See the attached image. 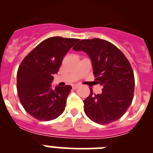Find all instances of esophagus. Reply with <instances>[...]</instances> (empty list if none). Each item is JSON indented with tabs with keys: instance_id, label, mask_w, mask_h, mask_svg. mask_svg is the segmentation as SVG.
<instances>
[{
	"instance_id": "34e87169",
	"label": "esophagus",
	"mask_w": 153,
	"mask_h": 153,
	"mask_svg": "<svg viewBox=\"0 0 153 153\" xmlns=\"http://www.w3.org/2000/svg\"><path fill=\"white\" fill-rule=\"evenodd\" d=\"M79 84H74V85H73V86H72V87H73V88H74V89H77L78 87H79Z\"/></svg>"
}]
</instances>
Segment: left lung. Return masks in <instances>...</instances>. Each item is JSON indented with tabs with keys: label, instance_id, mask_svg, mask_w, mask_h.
<instances>
[{
	"label": "left lung",
	"instance_id": "8db88e82",
	"mask_svg": "<svg viewBox=\"0 0 153 153\" xmlns=\"http://www.w3.org/2000/svg\"><path fill=\"white\" fill-rule=\"evenodd\" d=\"M73 49L86 53L91 59L101 94H90L83 101L84 112L96 123L106 125L123 117L132 103L135 88L133 70L122 51L107 40H82Z\"/></svg>",
	"mask_w": 153,
	"mask_h": 153
}]
</instances>
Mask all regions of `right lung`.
<instances>
[{
    "label": "right lung",
    "instance_id": "add662e5",
    "mask_svg": "<svg viewBox=\"0 0 153 153\" xmlns=\"http://www.w3.org/2000/svg\"><path fill=\"white\" fill-rule=\"evenodd\" d=\"M79 39L50 37L24 57L17 74V90L27 113L40 121L55 120L63 113L71 86L51 88L53 75Z\"/></svg>",
    "mask_w": 153,
    "mask_h": 153
}]
</instances>
